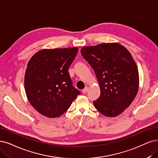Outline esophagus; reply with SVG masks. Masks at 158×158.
Returning a JSON list of instances; mask_svg holds the SVG:
<instances>
[{"label": "esophagus", "mask_w": 158, "mask_h": 158, "mask_svg": "<svg viewBox=\"0 0 158 158\" xmlns=\"http://www.w3.org/2000/svg\"><path fill=\"white\" fill-rule=\"evenodd\" d=\"M88 90H89V87L88 86H86L85 88L84 89H83V90H82L83 94H85V93H86L87 91H88Z\"/></svg>", "instance_id": "obj_1"}]
</instances>
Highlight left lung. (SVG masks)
I'll use <instances>...</instances> for the list:
<instances>
[{
    "instance_id": "left-lung-1",
    "label": "left lung",
    "mask_w": 158,
    "mask_h": 158,
    "mask_svg": "<svg viewBox=\"0 0 158 158\" xmlns=\"http://www.w3.org/2000/svg\"><path fill=\"white\" fill-rule=\"evenodd\" d=\"M81 52L100 85L101 94L94 101L95 107L108 117L119 115L130 106L139 90V72L131 53L118 43L83 47Z\"/></svg>"
}]
</instances>
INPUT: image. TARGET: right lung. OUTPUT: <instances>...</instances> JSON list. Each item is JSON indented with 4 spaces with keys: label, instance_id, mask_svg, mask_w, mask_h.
Listing matches in <instances>:
<instances>
[{
    "label": "right lung",
    "instance_id": "1",
    "mask_svg": "<svg viewBox=\"0 0 158 158\" xmlns=\"http://www.w3.org/2000/svg\"><path fill=\"white\" fill-rule=\"evenodd\" d=\"M78 48L42 49L28 61L25 75L28 100L38 113L56 118L65 113L80 92L68 73Z\"/></svg>",
    "mask_w": 158,
    "mask_h": 158
}]
</instances>
